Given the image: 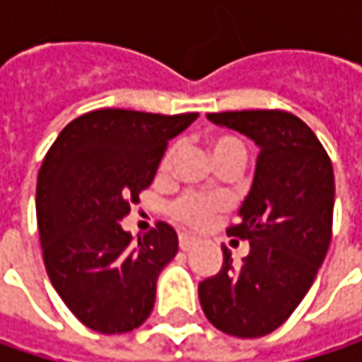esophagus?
I'll use <instances>...</instances> for the list:
<instances>
[{
  "label": "esophagus",
  "instance_id": "1",
  "mask_svg": "<svg viewBox=\"0 0 362 362\" xmlns=\"http://www.w3.org/2000/svg\"><path fill=\"white\" fill-rule=\"evenodd\" d=\"M178 241H180L182 252H188V250H192V247L199 243V239H197V237H192V235H186V233H182Z\"/></svg>",
  "mask_w": 362,
  "mask_h": 362
}]
</instances>
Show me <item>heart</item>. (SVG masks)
Listing matches in <instances>:
<instances>
[{
    "label": "heart",
    "mask_w": 362,
    "mask_h": 362,
    "mask_svg": "<svg viewBox=\"0 0 362 362\" xmlns=\"http://www.w3.org/2000/svg\"><path fill=\"white\" fill-rule=\"evenodd\" d=\"M230 151H245L243 144L233 138V136H218L211 140V153H214V159L220 157V155H226ZM172 157H174V148H170L161 161V168L165 170L170 163H172ZM224 207V201L220 197H214V194H203V192H186L182 194L180 199L174 201L172 205V214L174 218L186 224V226H192V228H201L205 224L211 222V218Z\"/></svg>",
    "instance_id": "1"
}]
</instances>
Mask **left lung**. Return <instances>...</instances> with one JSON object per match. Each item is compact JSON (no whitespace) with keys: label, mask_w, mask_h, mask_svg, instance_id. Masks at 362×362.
Here are the masks:
<instances>
[{"label":"left lung","mask_w":362,"mask_h":362,"mask_svg":"<svg viewBox=\"0 0 362 362\" xmlns=\"http://www.w3.org/2000/svg\"><path fill=\"white\" fill-rule=\"evenodd\" d=\"M209 121L252 138L259 148L239 222L228 235L250 241L235 264L222 247L218 274L199 283L207 321L235 337L281 327L313 287L331 243L335 180L315 132L285 110L209 112Z\"/></svg>","instance_id":"left-lung-1"}]
</instances>
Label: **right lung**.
I'll use <instances>...</instances> for the list:
<instances>
[{
  "mask_svg": "<svg viewBox=\"0 0 362 362\" xmlns=\"http://www.w3.org/2000/svg\"><path fill=\"white\" fill-rule=\"evenodd\" d=\"M197 117L92 110L60 132L41 163L35 207L47 276L69 310L98 333L132 331L153 313L178 235L159 222L134 243L121 220L151 186L168 142Z\"/></svg>",
  "mask_w": 362,
  "mask_h": 362,
  "instance_id": "1",
  "label": "right lung"
}]
</instances>
